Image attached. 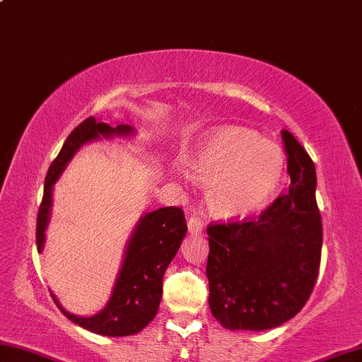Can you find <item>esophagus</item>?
<instances>
[{"label":"esophagus","instance_id":"obj_1","mask_svg":"<svg viewBox=\"0 0 362 362\" xmlns=\"http://www.w3.org/2000/svg\"><path fill=\"white\" fill-rule=\"evenodd\" d=\"M187 227H189V232L197 235V233L204 230V221H202V218L197 216V214H192V216L187 221Z\"/></svg>","mask_w":362,"mask_h":362}]
</instances>
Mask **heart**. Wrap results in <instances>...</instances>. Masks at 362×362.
I'll list each match as a JSON object with an SVG mask.
<instances>
[{
  "mask_svg": "<svg viewBox=\"0 0 362 362\" xmlns=\"http://www.w3.org/2000/svg\"><path fill=\"white\" fill-rule=\"evenodd\" d=\"M284 152L245 127L226 125L200 139L187 175L208 185L206 205L218 218H238L267 204L284 173Z\"/></svg>",
  "mask_w": 362,
  "mask_h": 362,
  "instance_id": "1",
  "label": "heart"
}]
</instances>
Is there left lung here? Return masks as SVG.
<instances>
[{"label": "left lung", "instance_id": "obj_1", "mask_svg": "<svg viewBox=\"0 0 362 362\" xmlns=\"http://www.w3.org/2000/svg\"><path fill=\"white\" fill-rule=\"evenodd\" d=\"M291 186L257 219L211 223L206 276L214 318L230 331H265L300 312L318 278L322 246L316 171L293 133L281 132Z\"/></svg>", "mask_w": 362, "mask_h": 362}]
</instances>
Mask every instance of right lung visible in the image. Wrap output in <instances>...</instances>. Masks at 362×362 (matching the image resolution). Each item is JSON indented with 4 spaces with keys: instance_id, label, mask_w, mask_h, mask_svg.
Returning a JSON list of instances; mask_svg holds the SVG:
<instances>
[{
    "instance_id": "obj_1",
    "label": "right lung",
    "mask_w": 362,
    "mask_h": 362,
    "mask_svg": "<svg viewBox=\"0 0 362 362\" xmlns=\"http://www.w3.org/2000/svg\"><path fill=\"white\" fill-rule=\"evenodd\" d=\"M132 133L133 129L130 125L120 124L112 129L106 122H98L93 116L86 119L69 133L59 156L50 163L44 182V195L36 221L37 252L42 251L44 238H46L44 232L50 218L52 186L76 151L84 143L98 139L100 136L110 138L112 135H132ZM186 232L185 211L180 206H165L144 214L127 243L122 267L106 307L93 316H76L68 313L52 294L55 305L68 320L90 332L107 335V337L138 334L154 320L162 299L163 274L180 250Z\"/></svg>"
}]
</instances>
